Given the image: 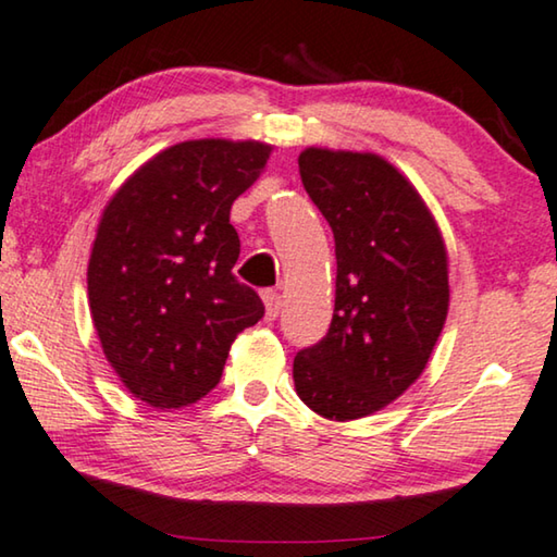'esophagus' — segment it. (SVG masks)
<instances>
[{
  "label": "esophagus",
  "mask_w": 557,
  "mask_h": 557,
  "mask_svg": "<svg viewBox=\"0 0 557 557\" xmlns=\"http://www.w3.org/2000/svg\"><path fill=\"white\" fill-rule=\"evenodd\" d=\"M262 300H264V315L268 320H275L280 315V308H282V300H280V293L277 289H264L262 293Z\"/></svg>",
  "instance_id": "esophagus-1"
}]
</instances>
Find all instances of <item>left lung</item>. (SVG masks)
I'll list each match as a JSON object with an SVG mask.
<instances>
[{
    "label": "left lung",
    "instance_id": "left-lung-1",
    "mask_svg": "<svg viewBox=\"0 0 557 557\" xmlns=\"http://www.w3.org/2000/svg\"><path fill=\"white\" fill-rule=\"evenodd\" d=\"M300 176L335 237V310L295 356V391L325 419L383 409L426 368L449 310L446 249L419 191L375 153L305 148Z\"/></svg>",
    "mask_w": 557,
    "mask_h": 557
}]
</instances>
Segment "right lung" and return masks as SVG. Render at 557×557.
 <instances>
[{
	"instance_id": "obj_1",
	"label": "right lung",
	"mask_w": 557,
	"mask_h": 557,
	"mask_svg": "<svg viewBox=\"0 0 557 557\" xmlns=\"http://www.w3.org/2000/svg\"><path fill=\"white\" fill-rule=\"evenodd\" d=\"M270 151L257 140H184L146 161L103 211L90 315L125 388L156 409L207 396L234 338L264 315L260 295L232 272L239 237L230 211Z\"/></svg>"
}]
</instances>
